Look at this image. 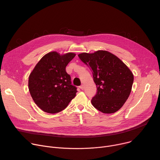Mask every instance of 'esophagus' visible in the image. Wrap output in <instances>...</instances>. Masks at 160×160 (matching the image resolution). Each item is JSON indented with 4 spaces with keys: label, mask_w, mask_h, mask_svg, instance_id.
Returning a JSON list of instances; mask_svg holds the SVG:
<instances>
[{
    "label": "esophagus",
    "mask_w": 160,
    "mask_h": 160,
    "mask_svg": "<svg viewBox=\"0 0 160 160\" xmlns=\"http://www.w3.org/2000/svg\"><path fill=\"white\" fill-rule=\"evenodd\" d=\"M80 88L82 89V90H83L84 88H85V86H84V85H81L80 86Z\"/></svg>",
    "instance_id": "34e87169"
}]
</instances>
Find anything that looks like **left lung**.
<instances>
[{
	"mask_svg": "<svg viewBox=\"0 0 160 160\" xmlns=\"http://www.w3.org/2000/svg\"><path fill=\"white\" fill-rule=\"evenodd\" d=\"M80 59L92 71L98 92L91 102L103 113L118 111L128 98L133 82V75L117 56L99 50L94 53L82 52Z\"/></svg>",
	"mask_w": 160,
	"mask_h": 160,
	"instance_id": "left-lung-1",
	"label": "left lung"
}]
</instances>
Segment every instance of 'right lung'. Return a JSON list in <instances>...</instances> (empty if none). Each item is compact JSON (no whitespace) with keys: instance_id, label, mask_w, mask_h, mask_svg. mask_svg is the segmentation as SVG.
<instances>
[{"instance_id":"1","label":"right lung","mask_w":160,"mask_h":160,"mask_svg":"<svg viewBox=\"0 0 160 160\" xmlns=\"http://www.w3.org/2000/svg\"><path fill=\"white\" fill-rule=\"evenodd\" d=\"M76 56L56 51L44 55L28 78V88L35 103L43 111L56 113L65 109L75 97L77 87L71 84L66 67Z\"/></svg>"}]
</instances>
